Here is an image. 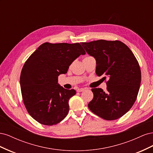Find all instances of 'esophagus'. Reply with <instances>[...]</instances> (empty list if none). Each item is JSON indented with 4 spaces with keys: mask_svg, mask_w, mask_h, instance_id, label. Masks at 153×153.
Instances as JSON below:
<instances>
[{
    "mask_svg": "<svg viewBox=\"0 0 153 153\" xmlns=\"http://www.w3.org/2000/svg\"><path fill=\"white\" fill-rule=\"evenodd\" d=\"M84 90H85V89H83V88H79V89H78L76 90V91L77 92H82V91H84Z\"/></svg>",
    "mask_w": 153,
    "mask_h": 153,
    "instance_id": "34e87169",
    "label": "esophagus"
}]
</instances>
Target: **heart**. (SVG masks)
<instances>
[{"mask_svg":"<svg viewBox=\"0 0 153 153\" xmlns=\"http://www.w3.org/2000/svg\"><path fill=\"white\" fill-rule=\"evenodd\" d=\"M87 57H89V56H87Z\"/></svg>","mask_w":153,"mask_h":153,"instance_id":"b5f03b06","label":"heart"}]
</instances>
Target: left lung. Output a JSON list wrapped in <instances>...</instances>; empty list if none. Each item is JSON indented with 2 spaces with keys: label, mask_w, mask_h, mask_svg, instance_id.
<instances>
[{
  "label": "left lung",
  "mask_w": 153,
  "mask_h": 153,
  "mask_svg": "<svg viewBox=\"0 0 153 153\" xmlns=\"http://www.w3.org/2000/svg\"><path fill=\"white\" fill-rule=\"evenodd\" d=\"M87 53L96 61V73L104 75L106 91L92 89L94 97L88 107L98 116L112 121L117 119L132 107L138 93L141 71L135 55L128 46L118 40H96L82 43Z\"/></svg>",
  "instance_id": "obj_1"
}]
</instances>
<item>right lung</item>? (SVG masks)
Here are the masks:
<instances>
[{
	"label": "right lung",
	"instance_id": "right-lung-1",
	"mask_svg": "<svg viewBox=\"0 0 153 153\" xmlns=\"http://www.w3.org/2000/svg\"><path fill=\"white\" fill-rule=\"evenodd\" d=\"M85 50L78 43L46 42L27 60L22 69L20 87L24 103L30 116L40 124L52 126L69 112V100L76 94L58 84V76Z\"/></svg>",
	"mask_w": 153,
	"mask_h": 153
}]
</instances>
